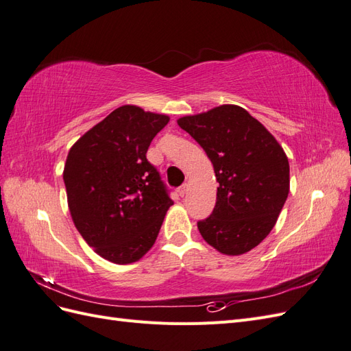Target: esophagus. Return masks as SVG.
<instances>
[{"mask_svg": "<svg viewBox=\"0 0 351 351\" xmlns=\"http://www.w3.org/2000/svg\"><path fill=\"white\" fill-rule=\"evenodd\" d=\"M187 190H189V187H187V184H183L182 187L178 189V195L182 196V197H184L186 196V193H187Z\"/></svg>", "mask_w": 351, "mask_h": 351, "instance_id": "34e87169", "label": "esophagus"}]
</instances>
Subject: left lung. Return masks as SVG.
I'll return each instance as SVG.
<instances>
[{
    "instance_id": "obj_1",
    "label": "left lung",
    "mask_w": 351,
    "mask_h": 351,
    "mask_svg": "<svg viewBox=\"0 0 351 351\" xmlns=\"http://www.w3.org/2000/svg\"><path fill=\"white\" fill-rule=\"evenodd\" d=\"M214 165L217 204L199 221L200 236L222 254L240 256L267 237L290 192L282 146L239 105L226 104L177 120Z\"/></svg>"
}]
</instances>
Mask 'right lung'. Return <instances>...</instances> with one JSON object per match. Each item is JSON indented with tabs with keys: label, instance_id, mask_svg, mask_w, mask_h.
Wrapping results in <instances>:
<instances>
[{
	"label": "right lung",
	"instance_id": "obj_1",
	"mask_svg": "<svg viewBox=\"0 0 351 351\" xmlns=\"http://www.w3.org/2000/svg\"><path fill=\"white\" fill-rule=\"evenodd\" d=\"M169 117L123 105L95 124L67 155L71 219L101 258L127 265L151 250L173 200L146 159Z\"/></svg>",
	"mask_w": 351,
	"mask_h": 351
}]
</instances>
